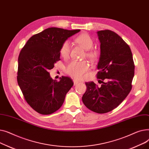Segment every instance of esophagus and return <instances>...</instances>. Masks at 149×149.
<instances>
[{
  "instance_id": "esophagus-1",
  "label": "esophagus",
  "mask_w": 149,
  "mask_h": 149,
  "mask_svg": "<svg viewBox=\"0 0 149 149\" xmlns=\"http://www.w3.org/2000/svg\"><path fill=\"white\" fill-rule=\"evenodd\" d=\"M73 81H74V85H75V86L79 83V81H77V80H73Z\"/></svg>"
}]
</instances>
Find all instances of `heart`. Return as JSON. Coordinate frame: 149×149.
Masks as SVG:
<instances>
[{
	"instance_id": "obj_1",
	"label": "heart",
	"mask_w": 149,
	"mask_h": 149,
	"mask_svg": "<svg viewBox=\"0 0 149 149\" xmlns=\"http://www.w3.org/2000/svg\"><path fill=\"white\" fill-rule=\"evenodd\" d=\"M75 42L80 45L86 51V56L91 60H95L98 57V52L95 49H92L93 45V41L92 38L87 33H83L78 36L75 39ZM70 46L69 42L66 40L63 43L60 48V55L64 58L68 57L70 53ZM89 69V64L86 61L80 62L72 61L66 66L65 71L67 74L77 80H81L84 77L85 74Z\"/></svg>"
}]
</instances>
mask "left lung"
Returning <instances> with one entry per match:
<instances>
[{"instance_id": "left-lung-1", "label": "left lung", "mask_w": 149, "mask_h": 149, "mask_svg": "<svg viewBox=\"0 0 149 149\" xmlns=\"http://www.w3.org/2000/svg\"><path fill=\"white\" fill-rule=\"evenodd\" d=\"M97 34L101 53L97 75L102 84L86 83L82 101L91 111L105 113L119 106L130 92L135 65L129 46L120 36L111 30L99 31Z\"/></svg>"}]
</instances>
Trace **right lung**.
<instances>
[{
  "label": "right lung",
  "mask_w": 149,
  "mask_h": 149,
  "mask_svg": "<svg viewBox=\"0 0 149 149\" xmlns=\"http://www.w3.org/2000/svg\"><path fill=\"white\" fill-rule=\"evenodd\" d=\"M80 30L49 28L31 37L18 58L17 82L28 104L37 112L51 114L61 107L72 79L62 76L54 80L49 70L60 60V48L67 39Z\"/></svg>",
  "instance_id": "add662e5"
}]
</instances>
